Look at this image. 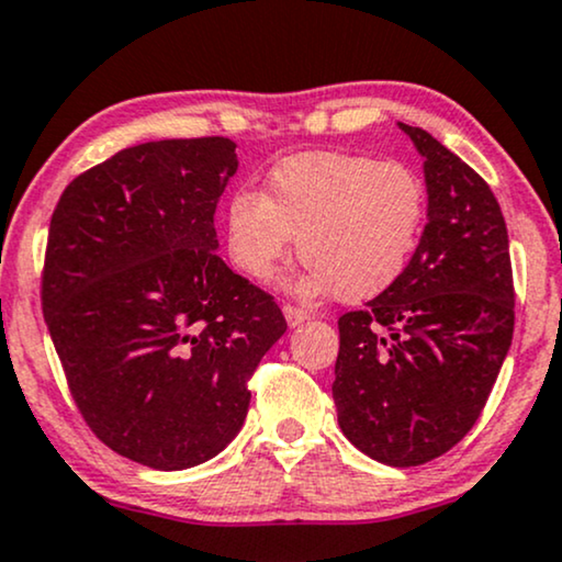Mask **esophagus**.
Masks as SVG:
<instances>
[{
	"label": "esophagus",
	"mask_w": 562,
	"mask_h": 562,
	"mask_svg": "<svg viewBox=\"0 0 562 562\" xmlns=\"http://www.w3.org/2000/svg\"><path fill=\"white\" fill-rule=\"evenodd\" d=\"M282 314H285L288 326H301L303 322H308V314L301 308H295V305H285V308H282Z\"/></svg>",
	"instance_id": "34e87169"
}]
</instances>
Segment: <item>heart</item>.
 <instances>
[{"instance_id":"heart-1","label":"heart","mask_w":562,"mask_h":562,"mask_svg":"<svg viewBox=\"0 0 562 562\" xmlns=\"http://www.w3.org/2000/svg\"><path fill=\"white\" fill-rule=\"evenodd\" d=\"M428 194L415 170L355 153H305L272 168L265 194L240 189L223 212L225 248L240 272L269 280L293 251L297 297L337 293L347 303L386 293L420 246Z\"/></svg>"}]
</instances>
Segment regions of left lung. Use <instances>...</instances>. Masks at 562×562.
I'll return each instance as SVG.
<instances>
[{
	"mask_svg": "<svg viewBox=\"0 0 562 562\" xmlns=\"http://www.w3.org/2000/svg\"><path fill=\"white\" fill-rule=\"evenodd\" d=\"M400 130L423 158L428 225L402 280L339 318L331 394L355 449L417 467L477 423L514 339V274L487 183L420 126Z\"/></svg>",
	"mask_w": 562,
	"mask_h": 562,
	"instance_id": "left-lung-1",
	"label": "left lung"
}]
</instances>
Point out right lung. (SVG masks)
Masks as SVG:
<instances>
[{"label":"right lung","mask_w":562,"mask_h":562,"mask_svg":"<svg viewBox=\"0 0 562 562\" xmlns=\"http://www.w3.org/2000/svg\"><path fill=\"white\" fill-rule=\"evenodd\" d=\"M238 170L225 137L126 147L64 189L44 316L85 423L153 470H189L244 428L246 383L288 329L272 295L217 257Z\"/></svg>","instance_id":"right-lung-1"}]
</instances>
